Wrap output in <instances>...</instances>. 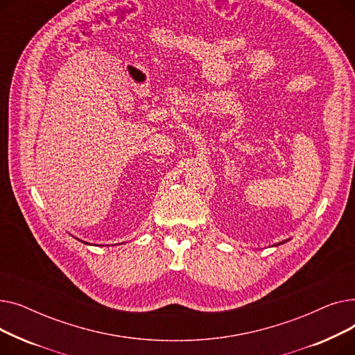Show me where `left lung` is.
<instances>
[{"instance_id": "obj_1", "label": "left lung", "mask_w": 355, "mask_h": 355, "mask_svg": "<svg viewBox=\"0 0 355 355\" xmlns=\"http://www.w3.org/2000/svg\"><path fill=\"white\" fill-rule=\"evenodd\" d=\"M289 239H286V240H282V241H279V243H275V246H279V245H284V243H286Z\"/></svg>"}]
</instances>
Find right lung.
I'll return each instance as SVG.
<instances>
[{"mask_svg":"<svg viewBox=\"0 0 355 355\" xmlns=\"http://www.w3.org/2000/svg\"><path fill=\"white\" fill-rule=\"evenodd\" d=\"M78 240H79V239H78ZM80 241H82V240H80ZM82 243H85V245H89V243H86V241H82Z\"/></svg>","mask_w":355,"mask_h":355,"instance_id":"obj_1","label":"right lung"}]
</instances>
